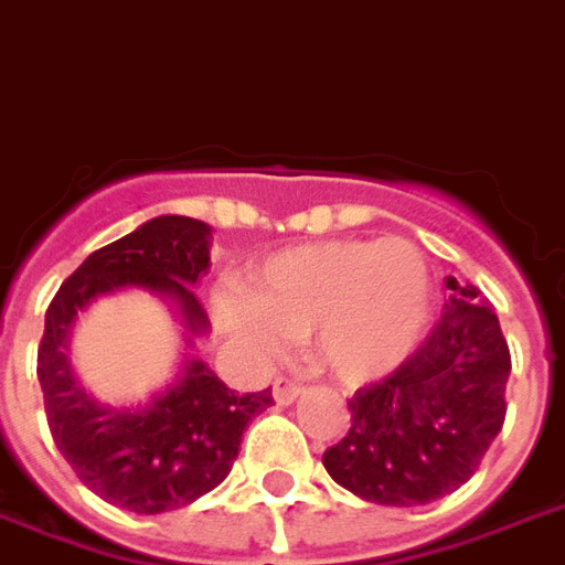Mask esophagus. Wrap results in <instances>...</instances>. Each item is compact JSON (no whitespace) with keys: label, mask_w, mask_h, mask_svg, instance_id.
Wrapping results in <instances>:
<instances>
[{"label":"esophagus","mask_w":565,"mask_h":565,"mask_svg":"<svg viewBox=\"0 0 565 565\" xmlns=\"http://www.w3.org/2000/svg\"><path fill=\"white\" fill-rule=\"evenodd\" d=\"M301 392H305V386H301L298 380H290V377L275 380L273 394H275V403H278V406H290V403H296L298 394Z\"/></svg>","instance_id":"1"}]
</instances>
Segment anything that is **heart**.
Wrapping results in <instances>:
<instances>
[{"label": "heart", "mask_w": 565, "mask_h": 565, "mask_svg": "<svg viewBox=\"0 0 565 565\" xmlns=\"http://www.w3.org/2000/svg\"><path fill=\"white\" fill-rule=\"evenodd\" d=\"M223 313L252 345L278 351L316 330V356L342 380H369L417 345L429 269L409 241H328L278 252Z\"/></svg>", "instance_id": "obj_1"}]
</instances>
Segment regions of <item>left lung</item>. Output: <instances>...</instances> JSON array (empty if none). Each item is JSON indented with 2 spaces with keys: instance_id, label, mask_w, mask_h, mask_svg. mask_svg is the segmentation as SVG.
<instances>
[{
  "instance_id": "obj_1",
  "label": "left lung",
  "mask_w": 565,
  "mask_h": 565,
  "mask_svg": "<svg viewBox=\"0 0 565 565\" xmlns=\"http://www.w3.org/2000/svg\"><path fill=\"white\" fill-rule=\"evenodd\" d=\"M447 287L429 337L392 374L356 388L351 429L324 449L330 479L374 505H426L458 490L505 424V333L476 287L456 278Z\"/></svg>"
}]
</instances>
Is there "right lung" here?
<instances>
[{
  "mask_svg": "<svg viewBox=\"0 0 565 565\" xmlns=\"http://www.w3.org/2000/svg\"><path fill=\"white\" fill-rule=\"evenodd\" d=\"M211 228L194 217L148 220L121 241L100 246L68 275L45 310L36 351L45 420L77 479L104 502L132 513L191 505L232 473L243 429L273 406V388L241 394L205 362L191 360L182 377L141 409H109L86 397L66 360L68 330L92 298L118 287L171 296L188 328H209L191 284L209 269Z\"/></svg>",
  "mask_w": 565,
  "mask_h": 565,
  "instance_id": "obj_1",
  "label": "right lung"
}]
</instances>
